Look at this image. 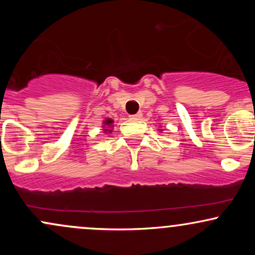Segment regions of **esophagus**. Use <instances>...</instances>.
Listing matches in <instances>:
<instances>
[{
	"mask_svg": "<svg viewBox=\"0 0 255 255\" xmlns=\"http://www.w3.org/2000/svg\"><path fill=\"white\" fill-rule=\"evenodd\" d=\"M129 118H130V120H139V119H141V113H137V114H135V115H130Z\"/></svg>",
	"mask_w": 255,
	"mask_h": 255,
	"instance_id": "obj_1",
	"label": "esophagus"
}]
</instances>
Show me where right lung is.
Returning <instances> with one entry per match:
<instances>
[{
	"instance_id": "1",
	"label": "right lung",
	"mask_w": 255,
	"mask_h": 255,
	"mask_svg": "<svg viewBox=\"0 0 255 255\" xmlns=\"http://www.w3.org/2000/svg\"><path fill=\"white\" fill-rule=\"evenodd\" d=\"M104 124H105V126H110L111 124H113V120H109V119H108V120H105V121H104ZM104 130H107V129H104Z\"/></svg>"
}]
</instances>
